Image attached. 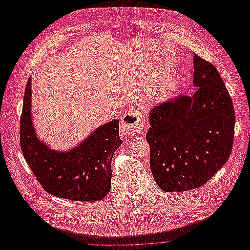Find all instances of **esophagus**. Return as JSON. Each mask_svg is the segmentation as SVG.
<instances>
[{
  "mask_svg": "<svg viewBox=\"0 0 250 250\" xmlns=\"http://www.w3.org/2000/svg\"><path fill=\"white\" fill-rule=\"evenodd\" d=\"M146 111L143 108L135 107L127 111L121 120V132L125 137H133L140 134L145 126Z\"/></svg>",
  "mask_w": 250,
  "mask_h": 250,
  "instance_id": "esophagus-1",
  "label": "esophagus"
}]
</instances>
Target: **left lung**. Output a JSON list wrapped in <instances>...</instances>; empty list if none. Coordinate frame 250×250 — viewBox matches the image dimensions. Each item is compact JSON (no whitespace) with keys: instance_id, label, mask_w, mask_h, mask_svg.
<instances>
[{"instance_id":"obj_1","label":"left lung","mask_w":250,"mask_h":250,"mask_svg":"<svg viewBox=\"0 0 250 250\" xmlns=\"http://www.w3.org/2000/svg\"><path fill=\"white\" fill-rule=\"evenodd\" d=\"M194 86L153 106L146 140L150 168L165 192L199 188L229 160L232 148L234 109L216 67L194 54Z\"/></svg>"}]
</instances>
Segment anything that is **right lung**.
<instances>
[{"mask_svg":"<svg viewBox=\"0 0 250 250\" xmlns=\"http://www.w3.org/2000/svg\"><path fill=\"white\" fill-rule=\"evenodd\" d=\"M20 143L27 164L48 193L70 200L96 201L103 199L110 190L111 160L123 141L119 135V120H113L98 127L76 147L67 151L51 149L34 129L29 78Z\"/></svg>","mask_w":250,"mask_h":250,"instance_id":"1","label":"right lung"}]
</instances>
